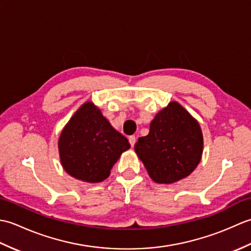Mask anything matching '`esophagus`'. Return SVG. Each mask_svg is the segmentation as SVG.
Wrapping results in <instances>:
<instances>
[{
    "label": "esophagus",
    "mask_w": 251,
    "mask_h": 251,
    "mask_svg": "<svg viewBox=\"0 0 251 251\" xmlns=\"http://www.w3.org/2000/svg\"><path fill=\"white\" fill-rule=\"evenodd\" d=\"M128 140H129V143H130L131 148H134L135 143H136V137H135V136H130V137L128 138Z\"/></svg>",
    "instance_id": "obj_1"
}]
</instances>
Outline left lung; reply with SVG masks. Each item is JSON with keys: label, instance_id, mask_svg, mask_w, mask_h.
Returning <instances> with one entry per match:
<instances>
[{"label": "left lung", "instance_id": "obj_1", "mask_svg": "<svg viewBox=\"0 0 251 251\" xmlns=\"http://www.w3.org/2000/svg\"><path fill=\"white\" fill-rule=\"evenodd\" d=\"M202 145L199 122L173 101L154 117L149 135L136 142L135 152L154 182L170 184L188 177L197 167Z\"/></svg>", "mask_w": 251, "mask_h": 251}]
</instances>
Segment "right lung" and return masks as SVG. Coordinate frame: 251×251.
Here are the masks:
<instances>
[{
    "instance_id": "1",
    "label": "right lung",
    "mask_w": 251,
    "mask_h": 251,
    "mask_svg": "<svg viewBox=\"0 0 251 251\" xmlns=\"http://www.w3.org/2000/svg\"><path fill=\"white\" fill-rule=\"evenodd\" d=\"M58 148L61 165L69 175L84 182L97 183L109 177L113 165L130 145L89 101L62 129Z\"/></svg>"
}]
</instances>
